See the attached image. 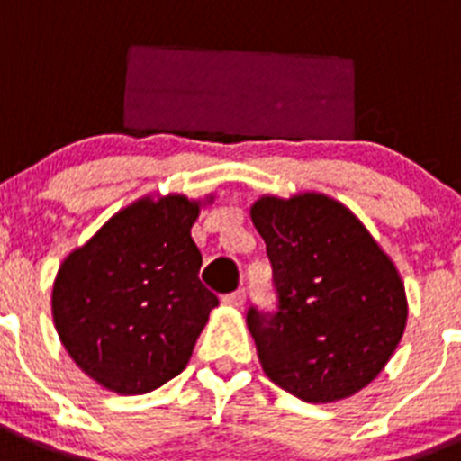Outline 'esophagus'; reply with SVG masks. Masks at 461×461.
<instances>
[{"label": "esophagus", "instance_id": "obj_1", "mask_svg": "<svg viewBox=\"0 0 461 461\" xmlns=\"http://www.w3.org/2000/svg\"><path fill=\"white\" fill-rule=\"evenodd\" d=\"M222 303H225L227 307L240 309V307H243V303H245V291L239 289V291H234V294H227L225 298H222Z\"/></svg>", "mask_w": 461, "mask_h": 461}]
</instances>
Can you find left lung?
Segmentation results:
<instances>
[{"mask_svg":"<svg viewBox=\"0 0 461 461\" xmlns=\"http://www.w3.org/2000/svg\"><path fill=\"white\" fill-rule=\"evenodd\" d=\"M250 216L277 294V312H248L266 375L304 402H334L371 384L407 325L405 284L389 255L322 193L264 195Z\"/></svg>","mask_w":461,"mask_h":461,"instance_id":"1","label":"left lung"}]
</instances>
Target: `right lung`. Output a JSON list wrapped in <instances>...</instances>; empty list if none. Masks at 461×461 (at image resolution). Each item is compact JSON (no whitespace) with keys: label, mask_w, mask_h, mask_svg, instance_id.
Wrapping results in <instances>:
<instances>
[{"label":"right lung","mask_w":461,"mask_h":461,"mask_svg":"<svg viewBox=\"0 0 461 461\" xmlns=\"http://www.w3.org/2000/svg\"><path fill=\"white\" fill-rule=\"evenodd\" d=\"M200 202H133L63 261L51 291L56 332L104 389L139 395L186 368L218 298L200 282L191 227Z\"/></svg>","instance_id":"obj_1"}]
</instances>
